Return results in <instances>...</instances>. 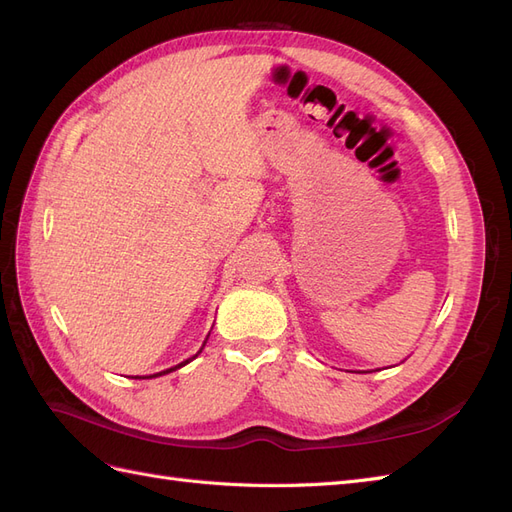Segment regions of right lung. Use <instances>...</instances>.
<instances>
[{
    "label": "right lung",
    "mask_w": 512,
    "mask_h": 512,
    "mask_svg": "<svg viewBox=\"0 0 512 512\" xmlns=\"http://www.w3.org/2000/svg\"><path fill=\"white\" fill-rule=\"evenodd\" d=\"M207 337H209V335H207ZM205 344H207V339H205ZM205 344H203V346H205ZM200 350H203V348H200ZM200 350H198V352H196V354H194V356H192V359H196V356H198V354H200ZM192 359H188V361H183V363H179V365H175V367H170V369H164V371H160V374H153V376H147V378H158V376H164V374H170V371H175V369H179V367H183V365H188V363H190V361H192ZM136 378H138V376H136Z\"/></svg>",
    "instance_id": "obj_1"
}]
</instances>
